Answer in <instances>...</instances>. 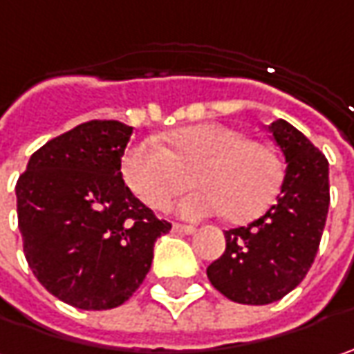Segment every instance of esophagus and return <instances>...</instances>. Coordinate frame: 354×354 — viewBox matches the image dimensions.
<instances>
[{
  "instance_id": "34e87169",
  "label": "esophagus",
  "mask_w": 354,
  "mask_h": 354,
  "mask_svg": "<svg viewBox=\"0 0 354 354\" xmlns=\"http://www.w3.org/2000/svg\"><path fill=\"white\" fill-rule=\"evenodd\" d=\"M174 232H178V234H184V236H190V234H194L196 230H194L192 225H184V223H174Z\"/></svg>"
}]
</instances>
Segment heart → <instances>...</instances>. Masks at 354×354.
<instances>
[{
    "instance_id": "b5f03b06",
    "label": "heart",
    "mask_w": 354,
    "mask_h": 354,
    "mask_svg": "<svg viewBox=\"0 0 354 354\" xmlns=\"http://www.w3.org/2000/svg\"><path fill=\"white\" fill-rule=\"evenodd\" d=\"M168 148L140 138L124 150L122 178L134 196L154 209L166 207L186 188L184 172L194 168L188 194L178 212L198 220L225 212L232 222H252L266 214L283 184V160L269 142L248 138L239 129L207 122L166 136Z\"/></svg>"
}]
</instances>
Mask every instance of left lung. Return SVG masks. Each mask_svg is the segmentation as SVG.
I'll return each instance as SVG.
<instances>
[{
  "label": "left lung",
  "instance_id": "1",
  "mask_svg": "<svg viewBox=\"0 0 354 354\" xmlns=\"http://www.w3.org/2000/svg\"><path fill=\"white\" fill-rule=\"evenodd\" d=\"M287 170L275 204L255 222L225 232V252L206 269L223 297L243 305L283 299L315 261L329 214V162L279 118L268 127Z\"/></svg>",
  "mask_w": 354,
  "mask_h": 354
}]
</instances>
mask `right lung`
Returning <instances> with one entry per match:
<instances>
[{
	"label": "right lung",
	"instance_id": "right-lung-1",
	"mask_svg": "<svg viewBox=\"0 0 354 354\" xmlns=\"http://www.w3.org/2000/svg\"><path fill=\"white\" fill-rule=\"evenodd\" d=\"M132 127L88 120L31 154L15 184L24 254L51 295L85 311L131 299L152 266L158 220L124 184Z\"/></svg>",
	"mask_w": 354,
	"mask_h": 354
}]
</instances>
